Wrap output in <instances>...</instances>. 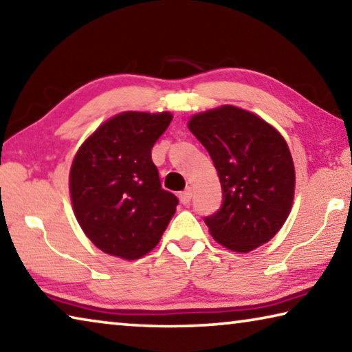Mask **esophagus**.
<instances>
[{
    "mask_svg": "<svg viewBox=\"0 0 352 352\" xmlns=\"http://www.w3.org/2000/svg\"><path fill=\"white\" fill-rule=\"evenodd\" d=\"M178 197H180V201L183 205H189L190 199H192V189L188 188L186 190H183V192L178 194Z\"/></svg>",
    "mask_w": 352,
    "mask_h": 352,
    "instance_id": "1",
    "label": "esophagus"
}]
</instances>
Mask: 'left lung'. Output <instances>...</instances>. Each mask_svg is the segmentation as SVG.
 Here are the masks:
<instances>
[{
    "label": "left lung",
    "mask_w": 352,
    "mask_h": 352,
    "mask_svg": "<svg viewBox=\"0 0 352 352\" xmlns=\"http://www.w3.org/2000/svg\"><path fill=\"white\" fill-rule=\"evenodd\" d=\"M188 127L211 155L222 184L223 205L205 219L214 241L237 253L264 245L294 205L295 166L284 136L236 105L195 113Z\"/></svg>",
    "instance_id": "1"
}]
</instances>
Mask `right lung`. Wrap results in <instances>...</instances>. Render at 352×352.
I'll use <instances>...</instances> for the list:
<instances>
[{"mask_svg": "<svg viewBox=\"0 0 352 352\" xmlns=\"http://www.w3.org/2000/svg\"><path fill=\"white\" fill-rule=\"evenodd\" d=\"M172 121L170 111H122L107 119L77 148L69 197L83 233L104 253L135 261L158 245L175 214L152 147Z\"/></svg>", "mask_w": 352, "mask_h": 352, "instance_id": "obj_1", "label": "right lung"}]
</instances>
